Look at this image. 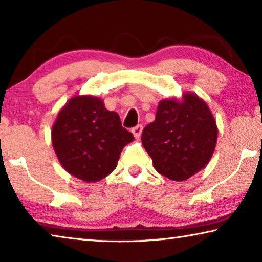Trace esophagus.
I'll use <instances>...</instances> for the list:
<instances>
[{"mask_svg":"<svg viewBox=\"0 0 262 262\" xmlns=\"http://www.w3.org/2000/svg\"><path fill=\"white\" fill-rule=\"evenodd\" d=\"M142 130H143V127H142V125H137V126H135L134 128H133L132 133H133V134H134L135 139H139V137L142 134Z\"/></svg>","mask_w":262,"mask_h":262,"instance_id":"1","label":"esophagus"}]
</instances>
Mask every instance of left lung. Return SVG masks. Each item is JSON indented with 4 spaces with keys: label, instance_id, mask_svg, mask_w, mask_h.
<instances>
[{
    "label": "left lung",
    "instance_id": "left-lung-1",
    "mask_svg": "<svg viewBox=\"0 0 262 262\" xmlns=\"http://www.w3.org/2000/svg\"><path fill=\"white\" fill-rule=\"evenodd\" d=\"M141 140L158 173L183 181L209 162L217 127L205 101L186 94L183 103L171 99L158 104L156 119L144 127Z\"/></svg>",
    "mask_w": 262,
    "mask_h": 262
}]
</instances>
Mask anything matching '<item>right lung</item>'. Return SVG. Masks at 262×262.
<instances>
[{
    "label": "right lung",
    "instance_id": "1",
    "mask_svg": "<svg viewBox=\"0 0 262 262\" xmlns=\"http://www.w3.org/2000/svg\"><path fill=\"white\" fill-rule=\"evenodd\" d=\"M134 140L117 112L103 100L77 96L60 111L52 129V142L61 165L85 183L99 181L115 167L123 147Z\"/></svg>",
    "mask_w": 262,
    "mask_h": 262
}]
</instances>
